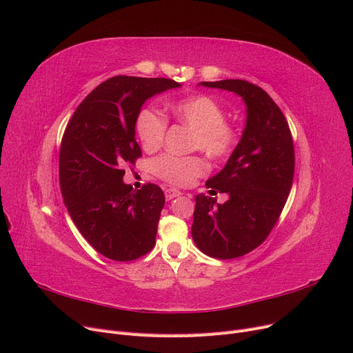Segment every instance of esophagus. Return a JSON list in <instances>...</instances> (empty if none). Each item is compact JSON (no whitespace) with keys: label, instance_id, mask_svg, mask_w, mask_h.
Wrapping results in <instances>:
<instances>
[{"label":"esophagus","instance_id":"obj_1","mask_svg":"<svg viewBox=\"0 0 353 353\" xmlns=\"http://www.w3.org/2000/svg\"><path fill=\"white\" fill-rule=\"evenodd\" d=\"M178 196H181V191L176 190V188H166V190H165V197H166V200H172V199H175V197H178Z\"/></svg>","mask_w":353,"mask_h":353}]
</instances>
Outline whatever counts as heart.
<instances>
[{"label":"heart","mask_w":353,"mask_h":353,"mask_svg":"<svg viewBox=\"0 0 353 353\" xmlns=\"http://www.w3.org/2000/svg\"><path fill=\"white\" fill-rule=\"evenodd\" d=\"M175 121L193 131V147L210 159L228 157L237 145L236 128L225 122V109L210 95H193L172 104ZM168 130L166 117L153 108H144L137 114L135 132L145 152L162 145ZM153 172L166 183L188 187L208 172V163L200 156L162 154L153 162Z\"/></svg>","instance_id":"b5f03b06"}]
</instances>
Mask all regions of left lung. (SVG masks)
Segmentation results:
<instances>
[{
	"label": "left lung",
	"instance_id": "left-lung-1",
	"mask_svg": "<svg viewBox=\"0 0 353 353\" xmlns=\"http://www.w3.org/2000/svg\"><path fill=\"white\" fill-rule=\"evenodd\" d=\"M200 85L236 92L248 108L236 150L206 181L210 196H196L191 227L203 253L234 259L261 245L281 215L294 175L293 138L283 112L258 85L243 79ZM216 192H227L229 200L219 205L212 197Z\"/></svg>",
	"mask_w": 353,
	"mask_h": 353
}]
</instances>
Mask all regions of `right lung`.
Instances as JSON below:
<instances>
[{
  "mask_svg": "<svg viewBox=\"0 0 353 353\" xmlns=\"http://www.w3.org/2000/svg\"><path fill=\"white\" fill-rule=\"evenodd\" d=\"M181 83L166 78L113 77L78 105L63 134L59 176L69 215L92 248L112 261L141 258L156 244L165 194L156 184L134 191L123 183L135 163V119L156 94Z\"/></svg>",
  "mask_w": 353,
  "mask_h": 353,
  "instance_id": "obj_1",
  "label": "right lung"
}]
</instances>
